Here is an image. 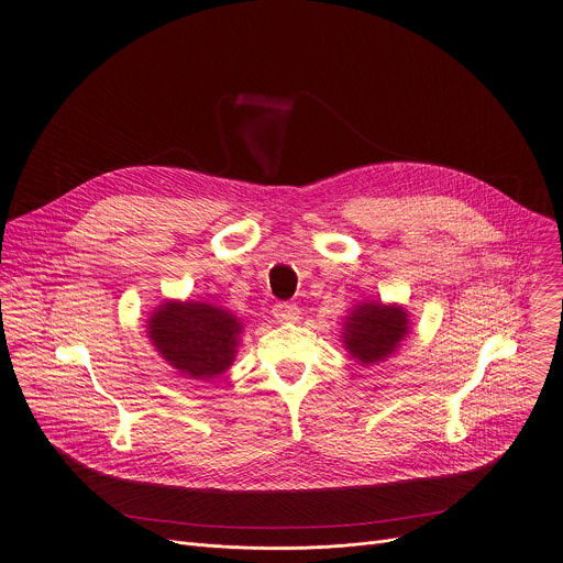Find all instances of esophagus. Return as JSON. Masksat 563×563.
<instances>
[{
    "mask_svg": "<svg viewBox=\"0 0 563 563\" xmlns=\"http://www.w3.org/2000/svg\"><path fill=\"white\" fill-rule=\"evenodd\" d=\"M272 313L278 322H296L300 318V309L294 302H276L272 307Z\"/></svg>",
    "mask_w": 563,
    "mask_h": 563,
    "instance_id": "1",
    "label": "esophagus"
}]
</instances>
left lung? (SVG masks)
<instances>
[{"label": "left lung", "mask_w": 563, "mask_h": 563, "mask_svg": "<svg viewBox=\"0 0 563 563\" xmlns=\"http://www.w3.org/2000/svg\"><path fill=\"white\" fill-rule=\"evenodd\" d=\"M407 311L402 307L357 305L344 322V344L349 353L362 362L373 364L396 351L407 335Z\"/></svg>", "instance_id": "left-lung-1"}]
</instances>
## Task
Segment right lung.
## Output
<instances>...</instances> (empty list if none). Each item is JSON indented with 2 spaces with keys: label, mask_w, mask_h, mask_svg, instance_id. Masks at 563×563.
I'll return each instance as SVG.
<instances>
[{
  "label": "right lung",
  "mask_w": 563,
  "mask_h": 563,
  "mask_svg": "<svg viewBox=\"0 0 563 563\" xmlns=\"http://www.w3.org/2000/svg\"><path fill=\"white\" fill-rule=\"evenodd\" d=\"M147 335L158 353L185 376L210 380L230 368L241 322L206 302H167L147 324Z\"/></svg>",
  "instance_id": "add662e5"
}]
</instances>
